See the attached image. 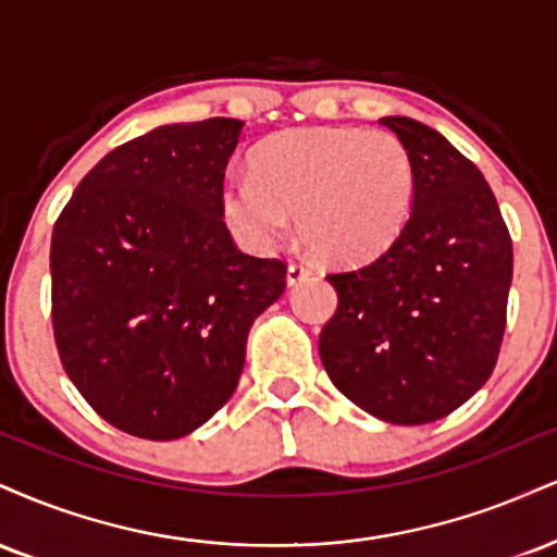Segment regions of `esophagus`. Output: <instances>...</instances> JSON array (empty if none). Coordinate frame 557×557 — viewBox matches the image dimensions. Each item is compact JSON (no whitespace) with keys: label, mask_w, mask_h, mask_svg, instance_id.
Returning <instances> with one entry per match:
<instances>
[{"label":"esophagus","mask_w":557,"mask_h":557,"mask_svg":"<svg viewBox=\"0 0 557 557\" xmlns=\"http://www.w3.org/2000/svg\"><path fill=\"white\" fill-rule=\"evenodd\" d=\"M311 267H306V264H290L287 267V285H300L304 283V280H308L311 277Z\"/></svg>","instance_id":"esophagus-1"}]
</instances>
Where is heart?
I'll return each mask as SVG.
<instances>
[{
    "label": "heart",
    "instance_id": "heart-1",
    "mask_svg": "<svg viewBox=\"0 0 557 557\" xmlns=\"http://www.w3.org/2000/svg\"><path fill=\"white\" fill-rule=\"evenodd\" d=\"M414 165L392 132L311 126L267 139L251 156V176L227 178L225 223L257 251L298 231L319 259L358 264L388 249L410 218Z\"/></svg>",
    "mask_w": 557,
    "mask_h": 557
}]
</instances>
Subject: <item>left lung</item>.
I'll return each mask as SVG.
<instances>
[{
	"label": "left lung",
	"instance_id": "8db88e82",
	"mask_svg": "<svg viewBox=\"0 0 557 557\" xmlns=\"http://www.w3.org/2000/svg\"><path fill=\"white\" fill-rule=\"evenodd\" d=\"M410 150L414 199L388 249L326 274L337 311L319 334L332 384L394 425L446 418L491 379L513 249L493 189L444 134L384 116Z\"/></svg>",
	"mask_w": 557,
	"mask_h": 557
}]
</instances>
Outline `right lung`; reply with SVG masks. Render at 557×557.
Wrapping results in <instances>:
<instances>
[{"label": "right lung", "mask_w": 557, "mask_h": 557, "mask_svg": "<svg viewBox=\"0 0 557 557\" xmlns=\"http://www.w3.org/2000/svg\"><path fill=\"white\" fill-rule=\"evenodd\" d=\"M240 129L218 116L129 139L53 225L59 358L87 405L137 438L205 425L236 392L253 319L285 290V261L244 253L223 220Z\"/></svg>", "instance_id": "1"}]
</instances>
